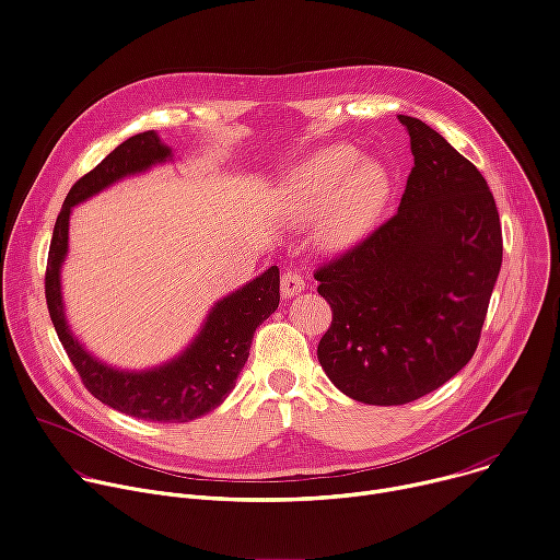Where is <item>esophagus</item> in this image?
Returning <instances> with one entry per match:
<instances>
[{"label":"esophagus","instance_id":"1","mask_svg":"<svg viewBox=\"0 0 560 560\" xmlns=\"http://www.w3.org/2000/svg\"><path fill=\"white\" fill-rule=\"evenodd\" d=\"M303 288H306V283H303V277L299 272H292V270L283 272V277H281V294L285 299L299 294Z\"/></svg>","mask_w":560,"mask_h":560}]
</instances>
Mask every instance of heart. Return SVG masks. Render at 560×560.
<instances>
[{
  "instance_id": "obj_1",
  "label": "heart",
  "mask_w": 560,
  "mask_h": 560,
  "mask_svg": "<svg viewBox=\"0 0 560 560\" xmlns=\"http://www.w3.org/2000/svg\"><path fill=\"white\" fill-rule=\"evenodd\" d=\"M390 191L388 170L348 144L326 147L281 180V210L296 225H315L324 247L362 238L380 219Z\"/></svg>"
}]
</instances>
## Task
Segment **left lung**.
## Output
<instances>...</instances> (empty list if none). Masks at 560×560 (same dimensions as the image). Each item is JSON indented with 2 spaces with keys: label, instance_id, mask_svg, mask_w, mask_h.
Wrapping results in <instances>:
<instances>
[{
  "label": "left lung",
  "instance_id": "obj_1",
  "mask_svg": "<svg viewBox=\"0 0 560 560\" xmlns=\"http://www.w3.org/2000/svg\"><path fill=\"white\" fill-rule=\"evenodd\" d=\"M397 120L413 151L397 214L315 275L332 308L319 364L375 406L420 399L469 364L502 264L482 174L422 120Z\"/></svg>",
  "mask_w": 560,
  "mask_h": 560
}]
</instances>
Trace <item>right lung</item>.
I'll return each mask as SVG.
<instances>
[{
    "label": "right lung",
    "instance_id": "add662e5",
    "mask_svg": "<svg viewBox=\"0 0 560 560\" xmlns=\"http://www.w3.org/2000/svg\"><path fill=\"white\" fill-rule=\"evenodd\" d=\"M174 161L156 131H142L118 144L112 154L82 176L65 198L54 228L46 264V303L50 322L93 397L112 409L147 422H189L214 411L234 388L259 324L279 308V268L272 266L245 285L219 299L202 319L196 337L159 366L129 371L103 362L75 337L67 322L62 266L69 254L73 208L122 178L138 176Z\"/></svg>",
    "mask_w": 560,
    "mask_h": 560
}]
</instances>
